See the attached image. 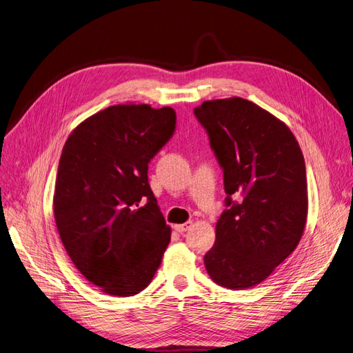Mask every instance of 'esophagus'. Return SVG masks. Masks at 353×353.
Instances as JSON below:
<instances>
[{
  "instance_id": "obj_1",
  "label": "esophagus",
  "mask_w": 353,
  "mask_h": 353,
  "mask_svg": "<svg viewBox=\"0 0 353 353\" xmlns=\"http://www.w3.org/2000/svg\"><path fill=\"white\" fill-rule=\"evenodd\" d=\"M190 227H192V223H190V221H188V223H185V224L174 225V230H176L179 234H183V232H186Z\"/></svg>"
}]
</instances>
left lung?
<instances>
[{
  "label": "left lung",
  "mask_w": 353,
  "mask_h": 353,
  "mask_svg": "<svg viewBox=\"0 0 353 353\" xmlns=\"http://www.w3.org/2000/svg\"><path fill=\"white\" fill-rule=\"evenodd\" d=\"M193 113L223 168L227 193L205 268L224 288H250L303 237L308 210L304 157L288 126L249 100L203 101Z\"/></svg>",
  "instance_id": "obj_1"
}]
</instances>
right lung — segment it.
Listing matches in <instances>:
<instances>
[{"mask_svg":"<svg viewBox=\"0 0 353 353\" xmlns=\"http://www.w3.org/2000/svg\"><path fill=\"white\" fill-rule=\"evenodd\" d=\"M174 130L172 108L117 104L88 117L65 142L57 227L75 268L103 292L139 294L161 263L170 227L150 188L148 164Z\"/></svg>","mask_w":353,"mask_h":353,"instance_id":"obj_1","label":"right lung"}]
</instances>
